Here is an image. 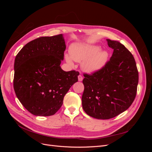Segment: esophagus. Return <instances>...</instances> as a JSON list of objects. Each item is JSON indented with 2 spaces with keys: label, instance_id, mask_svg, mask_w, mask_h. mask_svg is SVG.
Segmentation results:
<instances>
[{
  "label": "esophagus",
  "instance_id": "1",
  "mask_svg": "<svg viewBox=\"0 0 152 152\" xmlns=\"http://www.w3.org/2000/svg\"><path fill=\"white\" fill-rule=\"evenodd\" d=\"M78 80H79V81H82V80H83V77H82V76L81 75H79V76H78Z\"/></svg>",
  "mask_w": 152,
  "mask_h": 152
}]
</instances>
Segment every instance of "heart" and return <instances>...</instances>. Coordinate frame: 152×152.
<instances>
[{
	"instance_id": "b5f03b06",
	"label": "heart",
	"mask_w": 152,
	"mask_h": 152,
	"mask_svg": "<svg viewBox=\"0 0 152 152\" xmlns=\"http://www.w3.org/2000/svg\"><path fill=\"white\" fill-rule=\"evenodd\" d=\"M70 56L65 55L66 61L72 64V59L82 62V68L89 73L98 72L103 69L108 60L109 54L106 50H101L98 45L84 43L73 44L70 48Z\"/></svg>"
}]
</instances>
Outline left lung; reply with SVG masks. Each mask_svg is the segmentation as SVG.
<instances>
[{"label":"left lung","mask_w":152,"mask_h":152,"mask_svg":"<svg viewBox=\"0 0 152 152\" xmlns=\"http://www.w3.org/2000/svg\"><path fill=\"white\" fill-rule=\"evenodd\" d=\"M113 53L104 67L84 74L82 104L88 115L110 119L129 108L135 99L138 72L132 54L118 41L107 39Z\"/></svg>","instance_id":"1"}]
</instances>
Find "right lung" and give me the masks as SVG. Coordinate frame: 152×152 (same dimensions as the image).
<instances>
[{
    "instance_id": "add662e5",
    "label": "right lung",
    "mask_w": 152,
    "mask_h": 152,
    "mask_svg": "<svg viewBox=\"0 0 152 152\" xmlns=\"http://www.w3.org/2000/svg\"><path fill=\"white\" fill-rule=\"evenodd\" d=\"M66 45L63 34L30 41L15 58L13 86L23 106L36 116H50L61 108L79 72L63 70Z\"/></svg>"
}]
</instances>
